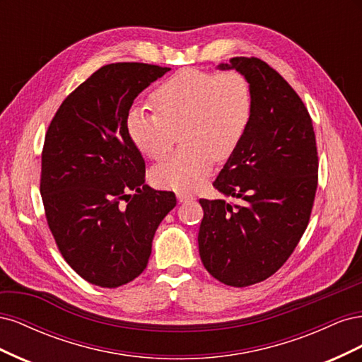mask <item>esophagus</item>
I'll return each instance as SVG.
<instances>
[{
  "label": "esophagus",
  "instance_id": "esophagus-1",
  "mask_svg": "<svg viewBox=\"0 0 362 362\" xmlns=\"http://www.w3.org/2000/svg\"><path fill=\"white\" fill-rule=\"evenodd\" d=\"M177 198H178V201H180L181 204H184V202H192V201L194 199L192 194H187V193H178Z\"/></svg>",
  "mask_w": 362,
  "mask_h": 362
}]
</instances>
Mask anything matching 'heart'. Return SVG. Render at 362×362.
<instances>
[{
    "label": "heart",
    "mask_w": 362,
    "mask_h": 362,
    "mask_svg": "<svg viewBox=\"0 0 362 362\" xmlns=\"http://www.w3.org/2000/svg\"><path fill=\"white\" fill-rule=\"evenodd\" d=\"M156 115L129 112L128 134L145 157L164 160L181 133L182 148L152 170L157 187L190 193L208 178L214 160L225 161L242 144L250 124L252 89L238 71L194 68L175 72L149 95Z\"/></svg>",
    "instance_id": "1"
}]
</instances>
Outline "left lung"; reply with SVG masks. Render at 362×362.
<instances>
[{"label": "left lung", "mask_w": 362, "mask_h": 362, "mask_svg": "<svg viewBox=\"0 0 362 362\" xmlns=\"http://www.w3.org/2000/svg\"><path fill=\"white\" fill-rule=\"evenodd\" d=\"M221 69L243 74L252 89L250 124L213 185L240 204L199 199V255L225 286H254L278 272L310 222L319 181L311 116L284 76L257 57Z\"/></svg>", "instance_id": "left-lung-1"}]
</instances>
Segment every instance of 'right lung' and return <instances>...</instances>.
Returning a JSON list of instances; mask_svg holds the SVG:
<instances>
[{
  "label": "right lung",
  "mask_w": 362,
  "mask_h": 362,
  "mask_svg": "<svg viewBox=\"0 0 362 362\" xmlns=\"http://www.w3.org/2000/svg\"><path fill=\"white\" fill-rule=\"evenodd\" d=\"M168 71L105 64L66 96L45 134L40 194L49 231L64 261L95 286L136 279L177 205L173 192L145 184V160L127 129L137 95Z\"/></svg>",
  "instance_id": "1"
}]
</instances>
